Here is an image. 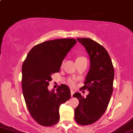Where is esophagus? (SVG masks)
Returning <instances> with one entry per match:
<instances>
[{"label": "esophagus", "instance_id": "obj_1", "mask_svg": "<svg viewBox=\"0 0 133 133\" xmlns=\"http://www.w3.org/2000/svg\"><path fill=\"white\" fill-rule=\"evenodd\" d=\"M74 93H75V91H74V90L71 89V97L73 96V95H74Z\"/></svg>", "mask_w": 133, "mask_h": 133}]
</instances>
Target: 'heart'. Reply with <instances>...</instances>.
Listing matches in <instances>:
<instances>
[{
  "label": "heart",
  "mask_w": 133,
  "mask_h": 133,
  "mask_svg": "<svg viewBox=\"0 0 133 133\" xmlns=\"http://www.w3.org/2000/svg\"><path fill=\"white\" fill-rule=\"evenodd\" d=\"M83 59L87 60V58H86L85 57H82V56H79V57H78L77 58H76V61L83 60ZM68 83L71 86H72V87H74V86L75 85V81H74V79H69L68 81Z\"/></svg>",
  "instance_id": "1"
}]
</instances>
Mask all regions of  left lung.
<instances>
[{"label": "left lung", "instance_id": "8db88e82", "mask_svg": "<svg viewBox=\"0 0 133 133\" xmlns=\"http://www.w3.org/2000/svg\"><path fill=\"white\" fill-rule=\"evenodd\" d=\"M90 58V69L81 89L89 91L84 98L79 92L73 97L79 101L75 109V119L81 125L92 124L106 110L113 90L115 71L111 58L103 46L88 38H77Z\"/></svg>", "mask_w": 133, "mask_h": 133}]
</instances>
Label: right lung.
<instances>
[{"label":"right lung","instance_id":"add662e5","mask_svg":"<svg viewBox=\"0 0 133 133\" xmlns=\"http://www.w3.org/2000/svg\"><path fill=\"white\" fill-rule=\"evenodd\" d=\"M76 43L73 38L49 40L35 45L22 66L23 94L29 113L43 126L59 122V108L71 97L68 86L61 85L49 91L52 74L59 72L62 61Z\"/></svg>","mask_w":133,"mask_h":133}]
</instances>
